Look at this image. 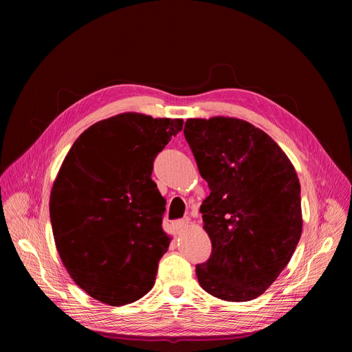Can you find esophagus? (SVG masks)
I'll list each match as a JSON object with an SVG mask.
<instances>
[{
    "instance_id": "esophagus-1",
    "label": "esophagus",
    "mask_w": 352,
    "mask_h": 352,
    "mask_svg": "<svg viewBox=\"0 0 352 352\" xmlns=\"http://www.w3.org/2000/svg\"><path fill=\"white\" fill-rule=\"evenodd\" d=\"M188 224H189V220H188V219H182V220L175 221V223L173 224V227H174V230H175L177 232H179V231L185 230V228L188 227Z\"/></svg>"
}]
</instances>
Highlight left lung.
<instances>
[{"label": "left lung", "instance_id": "left-lung-1", "mask_svg": "<svg viewBox=\"0 0 352 352\" xmlns=\"http://www.w3.org/2000/svg\"><path fill=\"white\" fill-rule=\"evenodd\" d=\"M185 139L210 195L200 206L212 255L196 265L210 295L243 302L288 265L302 232L300 185L280 146L236 118H190Z\"/></svg>", "mask_w": 352, "mask_h": 352}]
</instances>
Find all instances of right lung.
I'll list each match as a JSON object with an SVG mask.
<instances>
[{
    "label": "right lung",
    "instance_id": "obj_1",
    "mask_svg": "<svg viewBox=\"0 0 352 352\" xmlns=\"http://www.w3.org/2000/svg\"><path fill=\"white\" fill-rule=\"evenodd\" d=\"M182 124L136 113L98 121L60 168L50 196L54 241L69 276L97 300L121 307L155 285L171 238L153 162Z\"/></svg>",
    "mask_w": 352,
    "mask_h": 352
}]
</instances>
